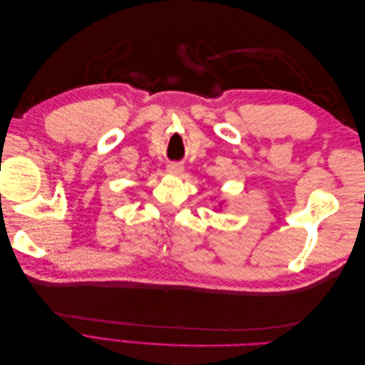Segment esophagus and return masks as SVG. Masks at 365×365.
Returning a JSON list of instances; mask_svg holds the SVG:
<instances>
[{"mask_svg":"<svg viewBox=\"0 0 365 365\" xmlns=\"http://www.w3.org/2000/svg\"><path fill=\"white\" fill-rule=\"evenodd\" d=\"M182 170H184V165H182L181 163H169V164H168V172H169V173L178 175V173H181Z\"/></svg>","mask_w":365,"mask_h":365,"instance_id":"34e87169","label":"esophagus"}]
</instances>
